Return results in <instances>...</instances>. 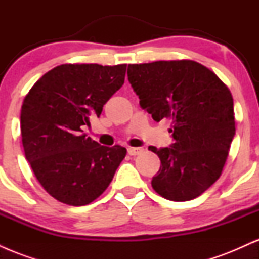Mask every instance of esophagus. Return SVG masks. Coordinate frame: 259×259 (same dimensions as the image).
<instances>
[{
  "label": "esophagus",
  "instance_id": "obj_1",
  "mask_svg": "<svg viewBox=\"0 0 259 259\" xmlns=\"http://www.w3.org/2000/svg\"><path fill=\"white\" fill-rule=\"evenodd\" d=\"M142 152V148H139V147H129L127 148V153L130 154V156H138Z\"/></svg>",
  "mask_w": 259,
  "mask_h": 259
}]
</instances>
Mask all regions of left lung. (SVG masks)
Wrapping results in <instances>:
<instances>
[{
    "mask_svg": "<svg viewBox=\"0 0 259 259\" xmlns=\"http://www.w3.org/2000/svg\"><path fill=\"white\" fill-rule=\"evenodd\" d=\"M127 79L140 106L156 121L171 123L174 144L148 147L160 159L153 190L175 202L198 197L222 175L235 135L230 90L191 59L129 64Z\"/></svg>",
    "mask_w": 259,
    "mask_h": 259,
    "instance_id": "8db88e82",
    "label": "left lung"
}]
</instances>
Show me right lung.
<instances>
[{
	"label": "right lung",
	"mask_w": 259,
	"mask_h": 259,
	"mask_svg": "<svg viewBox=\"0 0 259 259\" xmlns=\"http://www.w3.org/2000/svg\"><path fill=\"white\" fill-rule=\"evenodd\" d=\"M126 64H61L44 74L23 101L25 158L53 198L85 206L105 192L126 148L101 146L84 134L90 119L124 84Z\"/></svg>",
	"instance_id": "add662e5"
}]
</instances>
